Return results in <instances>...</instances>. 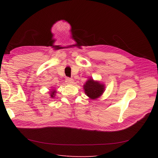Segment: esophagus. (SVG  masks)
Returning <instances> with one entry per match:
<instances>
[{
    "label": "esophagus",
    "mask_w": 158,
    "mask_h": 158,
    "mask_svg": "<svg viewBox=\"0 0 158 158\" xmlns=\"http://www.w3.org/2000/svg\"><path fill=\"white\" fill-rule=\"evenodd\" d=\"M66 83H67V84H72V83H73V79L71 78H66Z\"/></svg>",
    "instance_id": "obj_1"
}]
</instances>
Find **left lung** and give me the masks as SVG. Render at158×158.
<instances>
[{"label":"left lung","mask_w":158,"mask_h":158,"mask_svg":"<svg viewBox=\"0 0 158 158\" xmlns=\"http://www.w3.org/2000/svg\"><path fill=\"white\" fill-rule=\"evenodd\" d=\"M85 94L90 99L95 100L101 96L105 91V85L98 81H95L92 77L87 80L83 85Z\"/></svg>","instance_id":"left-lung-1"}]
</instances>
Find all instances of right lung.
<instances>
[{"instance_id": "obj_1", "label": "right lung", "mask_w": 158, "mask_h": 158, "mask_svg": "<svg viewBox=\"0 0 158 158\" xmlns=\"http://www.w3.org/2000/svg\"><path fill=\"white\" fill-rule=\"evenodd\" d=\"M56 89H50L49 95H50V97H51L52 98H54V97L56 96Z\"/></svg>"}]
</instances>
